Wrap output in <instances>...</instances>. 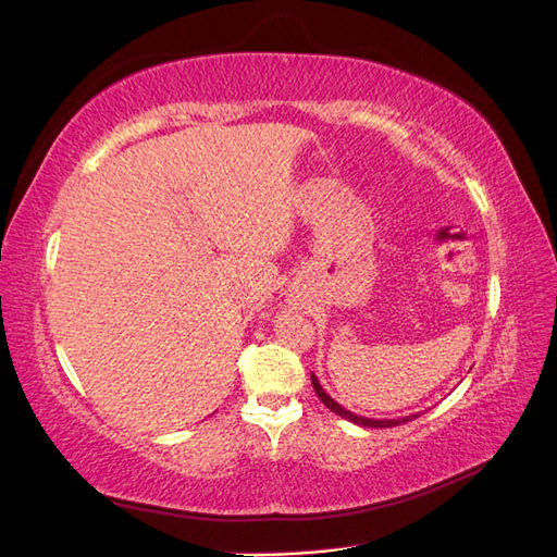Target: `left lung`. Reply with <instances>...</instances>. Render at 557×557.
Here are the masks:
<instances>
[{
    "label": "left lung",
    "mask_w": 557,
    "mask_h": 557,
    "mask_svg": "<svg viewBox=\"0 0 557 557\" xmlns=\"http://www.w3.org/2000/svg\"><path fill=\"white\" fill-rule=\"evenodd\" d=\"M311 383H313V391H315V395L320 397V401L325 404V407L330 409V411H334L336 416H342V418H346V420H350V423H356V425H362V428H395V425H404V423H409V420H413L416 416H404V418H391V420H374V418H364V416H356L352 411H348V409H344L339 401H334L325 391H323V385H320V381L315 379V374H311Z\"/></svg>",
    "instance_id": "obj_1"
}]
</instances>
